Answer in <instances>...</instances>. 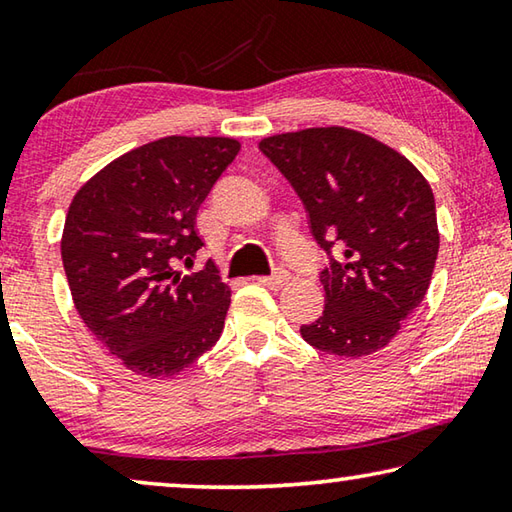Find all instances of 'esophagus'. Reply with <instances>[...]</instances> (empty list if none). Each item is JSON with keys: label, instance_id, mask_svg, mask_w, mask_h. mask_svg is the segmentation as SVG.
<instances>
[{"label": "esophagus", "instance_id": "1", "mask_svg": "<svg viewBox=\"0 0 512 512\" xmlns=\"http://www.w3.org/2000/svg\"><path fill=\"white\" fill-rule=\"evenodd\" d=\"M289 280H291V273L287 271V268H275V271H273L271 275L259 277V282H262L264 287H268V289H280V287H284V284H287Z\"/></svg>", "mask_w": 512, "mask_h": 512}]
</instances>
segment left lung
<instances>
[{
    "mask_svg": "<svg viewBox=\"0 0 512 512\" xmlns=\"http://www.w3.org/2000/svg\"><path fill=\"white\" fill-rule=\"evenodd\" d=\"M307 210L327 255L325 309L300 327L316 350L366 357L420 305L438 257L436 201L413 164L350 128H307L259 142Z\"/></svg>",
    "mask_w": 512,
    "mask_h": 512,
    "instance_id": "obj_1",
    "label": "left lung"
}]
</instances>
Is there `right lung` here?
<instances>
[{
    "label": "right lung",
    "instance_id": "add662e5",
    "mask_svg": "<svg viewBox=\"0 0 512 512\" xmlns=\"http://www.w3.org/2000/svg\"><path fill=\"white\" fill-rule=\"evenodd\" d=\"M230 137H162L128 151L69 205L63 266L83 323L128 370L173 377L219 341L230 289L205 262L196 214L237 158Z\"/></svg>",
    "mask_w": 512,
    "mask_h": 512
}]
</instances>
